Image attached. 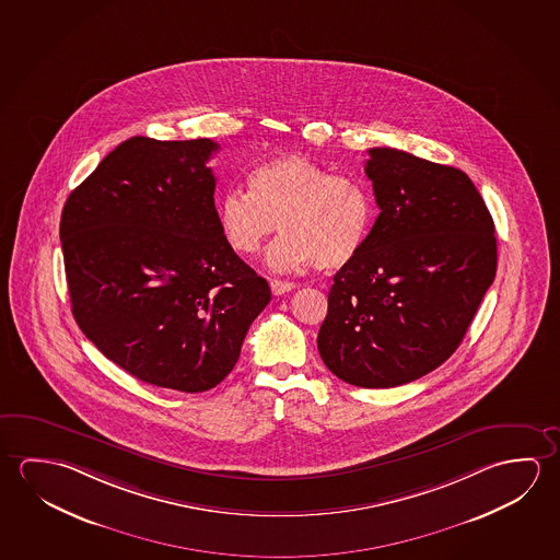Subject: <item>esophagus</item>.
I'll return each instance as SVG.
<instances>
[{
  "label": "esophagus",
  "mask_w": 560,
  "mask_h": 560,
  "mask_svg": "<svg viewBox=\"0 0 560 560\" xmlns=\"http://www.w3.org/2000/svg\"><path fill=\"white\" fill-rule=\"evenodd\" d=\"M271 291L273 294H284L289 293V291H293L296 284L291 283V281H281V279H271Z\"/></svg>",
  "instance_id": "1"
}]
</instances>
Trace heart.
<instances>
[{
    "label": "heart",
    "instance_id": "1",
    "mask_svg": "<svg viewBox=\"0 0 560 560\" xmlns=\"http://www.w3.org/2000/svg\"><path fill=\"white\" fill-rule=\"evenodd\" d=\"M248 185L249 191L226 189L217 202L222 236L240 256L256 254L277 226L283 234L266 254L277 271L336 269L365 246L375 205L358 179L294 152L257 164Z\"/></svg>",
    "mask_w": 560,
    "mask_h": 560
}]
</instances>
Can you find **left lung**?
<instances>
[{
	"instance_id": "obj_1",
	"label": "left lung",
	"mask_w": 560,
	"mask_h": 560,
	"mask_svg": "<svg viewBox=\"0 0 560 560\" xmlns=\"http://www.w3.org/2000/svg\"><path fill=\"white\" fill-rule=\"evenodd\" d=\"M365 174L381 212L334 276L318 351L349 385L390 388L440 368L465 338L494 281V221L457 167L371 148Z\"/></svg>"
}]
</instances>
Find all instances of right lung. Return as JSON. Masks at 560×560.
<instances>
[{"instance_id": "right-lung-1", "label": "right lung", "mask_w": 560, "mask_h": 560, "mask_svg": "<svg viewBox=\"0 0 560 560\" xmlns=\"http://www.w3.org/2000/svg\"><path fill=\"white\" fill-rule=\"evenodd\" d=\"M209 138L132 137L70 192L60 219L72 314L148 385L205 393L236 365L271 301L222 236Z\"/></svg>"}]
</instances>
